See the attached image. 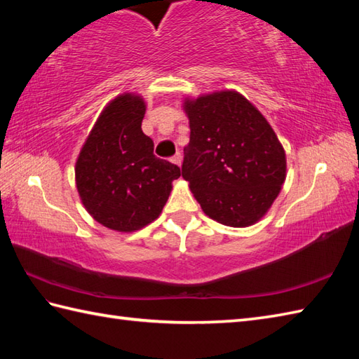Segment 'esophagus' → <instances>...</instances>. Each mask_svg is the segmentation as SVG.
<instances>
[{"instance_id":"1","label":"esophagus","mask_w":359,"mask_h":359,"mask_svg":"<svg viewBox=\"0 0 359 359\" xmlns=\"http://www.w3.org/2000/svg\"><path fill=\"white\" fill-rule=\"evenodd\" d=\"M171 162L175 163L177 166L182 165V154H180V152H177V154H174V156L171 157Z\"/></svg>"}]
</instances>
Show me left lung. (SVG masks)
<instances>
[{
    "instance_id": "1",
    "label": "left lung",
    "mask_w": 359,
    "mask_h": 359,
    "mask_svg": "<svg viewBox=\"0 0 359 359\" xmlns=\"http://www.w3.org/2000/svg\"><path fill=\"white\" fill-rule=\"evenodd\" d=\"M189 143L182 177L205 215L243 228L259 222L280 193L285 151L273 128L238 90L185 98Z\"/></svg>"
}]
</instances>
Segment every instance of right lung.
Listing matches in <instances>:
<instances>
[{"instance_id":"right-lung-1","label":"right lung","mask_w":359,"mask_h":359,"mask_svg":"<svg viewBox=\"0 0 359 359\" xmlns=\"http://www.w3.org/2000/svg\"><path fill=\"white\" fill-rule=\"evenodd\" d=\"M147 103L125 93L104 106L75 163V184L86 211L120 233L147 226L162 212L180 168L154 156L142 131Z\"/></svg>"}]
</instances>
